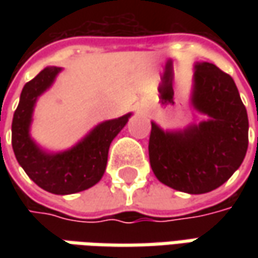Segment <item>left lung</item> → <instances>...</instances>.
Wrapping results in <instances>:
<instances>
[{"mask_svg": "<svg viewBox=\"0 0 258 258\" xmlns=\"http://www.w3.org/2000/svg\"><path fill=\"white\" fill-rule=\"evenodd\" d=\"M189 102L207 117L175 131L151 122L149 161L155 176L169 188L205 194L227 182L243 164L248 117L231 76L213 63L194 64Z\"/></svg>", "mask_w": 258, "mask_h": 258, "instance_id": "left-lung-1", "label": "left lung"}]
</instances>
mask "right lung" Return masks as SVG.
Wrapping results in <instances>:
<instances>
[{
	"mask_svg": "<svg viewBox=\"0 0 258 258\" xmlns=\"http://www.w3.org/2000/svg\"><path fill=\"white\" fill-rule=\"evenodd\" d=\"M61 70L54 66L45 67L25 83L13 117L11 141L18 164L40 188L55 195H69L89 189L102 179L110 144L132 113L96 124L85 138L66 151L51 152L41 148L30 134L35 103L53 86Z\"/></svg>",
	"mask_w": 258,
	"mask_h": 258,
	"instance_id": "1",
	"label": "right lung"
}]
</instances>
